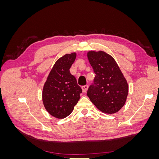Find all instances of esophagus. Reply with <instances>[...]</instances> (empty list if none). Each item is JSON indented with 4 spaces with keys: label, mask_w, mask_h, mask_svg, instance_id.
I'll list each match as a JSON object with an SVG mask.
<instances>
[{
    "label": "esophagus",
    "mask_w": 159,
    "mask_h": 159,
    "mask_svg": "<svg viewBox=\"0 0 159 159\" xmlns=\"http://www.w3.org/2000/svg\"><path fill=\"white\" fill-rule=\"evenodd\" d=\"M81 89H82V91H83V92L84 93H85L86 91H87V90H88V85H84V86H82V88H81Z\"/></svg>",
    "instance_id": "obj_1"
}]
</instances>
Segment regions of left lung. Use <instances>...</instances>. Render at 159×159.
<instances>
[{
  "mask_svg": "<svg viewBox=\"0 0 159 159\" xmlns=\"http://www.w3.org/2000/svg\"><path fill=\"white\" fill-rule=\"evenodd\" d=\"M88 58L95 74L87 95L105 113L118 112L127 100L129 85L113 57L103 51H89Z\"/></svg>",
  "mask_w": 159,
  "mask_h": 159,
  "instance_id": "1",
  "label": "left lung"
}]
</instances>
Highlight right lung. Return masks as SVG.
Segmentation results:
<instances>
[{"label": "right lung", "mask_w": 159, "mask_h": 159, "mask_svg": "<svg viewBox=\"0 0 159 159\" xmlns=\"http://www.w3.org/2000/svg\"><path fill=\"white\" fill-rule=\"evenodd\" d=\"M76 53L65 54L57 60L52 68L42 91V102L52 116L64 119L73 111L82 92L70 69Z\"/></svg>", "instance_id": "add662e5"}]
</instances>
